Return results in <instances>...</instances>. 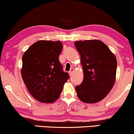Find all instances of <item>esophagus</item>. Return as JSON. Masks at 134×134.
I'll list each match as a JSON object with an SVG mask.
<instances>
[{"label": "esophagus", "mask_w": 134, "mask_h": 134, "mask_svg": "<svg viewBox=\"0 0 134 134\" xmlns=\"http://www.w3.org/2000/svg\"><path fill=\"white\" fill-rule=\"evenodd\" d=\"M74 71V68H71L70 69V71H69V76H71L72 75V73H73V72Z\"/></svg>", "instance_id": "esophagus-1"}]
</instances>
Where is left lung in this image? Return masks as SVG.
I'll return each instance as SVG.
<instances>
[{"instance_id": "1", "label": "left lung", "mask_w": 134, "mask_h": 134, "mask_svg": "<svg viewBox=\"0 0 134 134\" xmlns=\"http://www.w3.org/2000/svg\"><path fill=\"white\" fill-rule=\"evenodd\" d=\"M75 47L81 55L84 79L76 87L78 98L86 103L104 99L116 80L117 62L115 55L101 41H77Z\"/></svg>"}]
</instances>
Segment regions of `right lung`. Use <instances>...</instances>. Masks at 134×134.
I'll use <instances>...</instances> for the list:
<instances>
[{
  "label": "right lung",
  "instance_id": "right-lung-1",
  "mask_svg": "<svg viewBox=\"0 0 134 134\" xmlns=\"http://www.w3.org/2000/svg\"><path fill=\"white\" fill-rule=\"evenodd\" d=\"M62 42L40 40L23 56L21 76L27 90L35 99L52 103L60 97L69 74L63 71L58 56Z\"/></svg>",
  "mask_w": 134,
  "mask_h": 134
}]
</instances>
